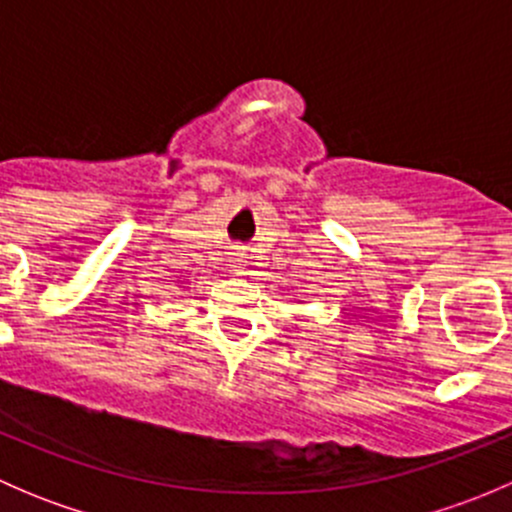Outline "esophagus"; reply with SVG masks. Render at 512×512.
Returning a JSON list of instances; mask_svg holds the SVG:
<instances>
[{"label":"esophagus","mask_w":512,"mask_h":512,"mask_svg":"<svg viewBox=\"0 0 512 512\" xmlns=\"http://www.w3.org/2000/svg\"><path fill=\"white\" fill-rule=\"evenodd\" d=\"M232 270L235 272H245V267H247V257H245V252L242 250H237L235 255H232Z\"/></svg>","instance_id":"1"}]
</instances>
